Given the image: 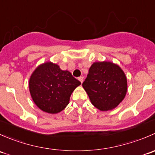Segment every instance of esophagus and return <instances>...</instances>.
<instances>
[{"label":"esophagus","mask_w":155,"mask_h":155,"mask_svg":"<svg viewBox=\"0 0 155 155\" xmlns=\"http://www.w3.org/2000/svg\"><path fill=\"white\" fill-rule=\"evenodd\" d=\"M79 80L80 81L81 83H82V82H83V80H84V78L82 77V76H80V77H79Z\"/></svg>","instance_id":"esophagus-1"}]
</instances>
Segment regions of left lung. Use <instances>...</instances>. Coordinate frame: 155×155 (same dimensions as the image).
I'll use <instances>...</instances> for the list:
<instances>
[{"mask_svg":"<svg viewBox=\"0 0 155 155\" xmlns=\"http://www.w3.org/2000/svg\"><path fill=\"white\" fill-rule=\"evenodd\" d=\"M82 86L91 103L101 111L112 110L124 100L127 77L118 65L109 61L94 62Z\"/></svg>","mask_w":155,"mask_h":155,"instance_id":"obj_1","label":"left lung"}]
</instances>
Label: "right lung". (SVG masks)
I'll use <instances>...</instances> for the list:
<instances>
[{
	"instance_id": "add662e5",
	"label": "right lung",
	"mask_w": 155,
	"mask_h": 155,
	"mask_svg": "<svg viewBox=\"0 0 155 155\" xmlns=\"http://www.w3.org/2000/svg\"><path fill=\"white\" fill-rule=\"evenodd\" d=\"M80 84L71 73L48 61L33 72L29 79V90L37 107L47 113L56 114L68 105L71 94Z\"/></svg>"
}]
</instances>
